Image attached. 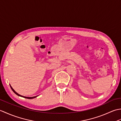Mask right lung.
I'll use <instances>...</instances> for the list:
<instances>
[{"label": "right lung", "mask_w": 121, "mask_h": 121, "mask_svg": "<svg viewBox=\"0 0 121 121\" xmlns=\"http://www.w3.org/2000/svg\"><path fill=\"white\" fill-rule=\"evenodd\" d=\"M10 87H11V89L12 90V91H13L14 93L16 94V95H17V96H20V97H23V98H27V99H34V98H36V97H37V96H34V97H25V96H22V95H19V94H17V92L15 91L13 89V88L12 87H11V86L10 85Z\"/></svg>", "instance_id": "add662e5"}]
</instances>
